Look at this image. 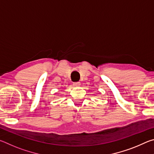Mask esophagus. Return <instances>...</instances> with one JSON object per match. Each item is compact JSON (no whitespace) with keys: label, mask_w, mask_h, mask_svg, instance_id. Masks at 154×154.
<instances>
[{"label":"esophagus","mask_w":154,"mask_h":154,"mask_svg":"<svg viewBox=\"0 0 154 154\" xmlns=\"http://www.w3.org/2000/svg\"><path fill=\"white\" fill-rule=\"evenodd\" d=\"M73 86H75V87H78V86H80V85H81V83L80 82H75V83H73Z\"/></svg>","instance_id":"34e87169"}]
</instances>
